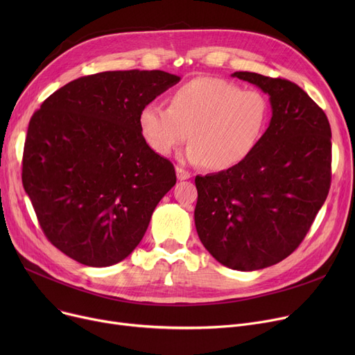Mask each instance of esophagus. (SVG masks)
Returning <instances> with one entry per match:
<instances>
[{"label": "esophagus", "instance_id": "esophagus-1", "mask_svg": "<svg viewBox=\"0 0 355 355\" xmlns=\"http://www.w3.org/2000/svg\"><path fill=\"white\" fill-rule=\"evenodd\" d=\"M175 173H177V178H178L180 181L189 180V178L191 177V174H190L189 171H185L184 168H181V166H177V168H175Z\"/></svg>", "mask_w": 355, "mask_h": 355}]
</instances>
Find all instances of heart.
Listing matches in <instances>:
<instances>
[{
    "label": "heart",
    "mask_w": 355,
    "mask_h": 355,
    "mask_svg": "<svg viewBox=\"0 0 355 355\" xmlns=\"http://www.w3.org/2000/svg\"><path fill=\"white\" fill-rule=\"evenodd\" d=\"M269 101L260 90L218 78H197L173 92L170 106L146 103L139 112L144 139L158 155H171L189 138L185 161L223 171L245 161L269 121Z\"/></svg>",
    "instance_id": "b5f03b06"
}]
</instances>
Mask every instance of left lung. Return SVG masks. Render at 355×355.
Wrapping results in <instances>:
<instances>
[{
	"label": "left lung",
	"mask_w": 355,
	"mask_h": 355,
	"mask_svg": "<svg viewBox=\"0 0 355 355\" xmlns=\"http://www.w3.org/2000/svg\"><path fill=\"white\" fill-rule=\"evenodd\" d=\"M232 76L268 93L272 118L245 161L196 177L194 221L217 262L250 272L281 262L309 232L331 185V126L297 85L252 71Z\"/></svg>",
	"instance_id": "1"
}]
</instances>
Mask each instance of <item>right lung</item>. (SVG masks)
Instances as JSON below:
<instances>
[{
	"label": "right lung",
	"instance_id": "right-lung-1",
	"mask_svg": "<svg viewBox=\"0 0 355 355\" xmlns=\"http://www.w3.org/2000/svg\"><path fill=\"white\" fill-rule=\"evenodd\" d=\"M178 82L162 70L90 74L31 116L24 190L50 243L76 262L105 268L128 257L175 185L174 165L149 148L138 118Z\"/></svg>",
	"mask_w": 355,
	"mask_h": 355
}]
</instances>
